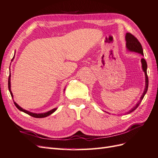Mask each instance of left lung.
<instances>
[{
    "instance_id": "8db88e82",
    "label": "left lung",
    "mask_w": 158,
    "mask_h": 158,
    "mask_svg": "<svg viewBox=\"0 0 158 158\" xmlns=\"http://www.w3.org/2000/svg\"><path fill=\"white\" fill-rule=\"evenodd\" d=\"M125 41H126V48L127 51H131V52H137V53L141 54L142 56H143V48H142V46L140 44V43L139 42V40H137L134 36L133 35H131V33H127L126 35H125ZM141 67H142V70L145 73V89L142 95L141 96L140 98V100L136 104V106L135 107H133L131 110H129L128 112H127L126 114H129L130 113L133 112V111H135L136 109L137 108V107L139 106V105L140 104V103L141 102V101L143 99L144 96L146 94L148 91V77L147 75V68H148V64L145 60L142 58L141 59ZM106 112V111H105ZM108 113V112H106ZM110 114V113H108Z\"/></svg>"
}]
</instances>
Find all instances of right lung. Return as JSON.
<instances>
[{"label": "right lung", "instance_id": "1", "mask_svg": "<svg viewBox=\"0 0 158 158\" xmlns=\"http://www.w3.org/2000/svg\"><path fill=\"white\" fill-rule=\"evenodd\" d=\"M14 58H15V55H14V56H13V59H12V61H13V60ZM10 76H11V75H10V73L9 77V81H8V84H9V91H10V95H11L12 98H13V93H12L11 89H10ZM64 90H65V88L64 89ZM13 102H14V100H13ZM14 103H15V106L17 107L18 110H19L20 111H23V112H24V113H25V114H28V115H31V116H32V117H33V118H46V117L51 115V114H52V113H54L56 110H57V108H54V109H52V110H50V111H47V112H45V113H40V114H37V113H33V112L29 111H27V110H25V109L22 108L21 107H20V106H19V105H18L17 103H16L15 102H14Z\"/></svg>", "mask_w": 158, "mask_h": 158}]
</instances>
